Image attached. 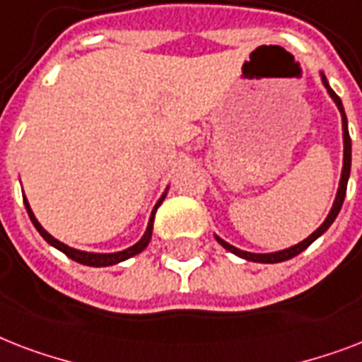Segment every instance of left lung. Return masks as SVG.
I'll return each instance as SVG.
<instances>
[{
  "instance_id": "obj_1",
  "label": "left lung",
  "mask_w": 362,
  "mask_h": 362,
  "mask_svg": "<svg viewBox=\"0 0 362 362\" xmlns=\"http://www.w3.org/2000/svg\"><path fill=\"white\" fill-rule=\"evenodd\" d=\"M321 83H323V86L327 88V92H329V96L332 98V102L336 103V107H338V111H340L341 132H344V134H341V136H344V164H341L340 185H338V190H336L334 204H332L329 215H327V219L323 221V225L319 226L317 230H313L306 240H302L300 243H296V245H293V247L281 249V251H274V253H249V251H242V249L234 247V245H230L228 242H225L223 238L215 236V240H217V242L226 249V251H230V253H234L236 257H240V259L251 260V262H262V264H274V262H283V260L293 259V257H296V255H300L304 249L310 247V245H312L319 236H323L325 232L329 230V226L334 223V219L338 217V213H340L344 198H346L347 179H349V172H351V137H349V130H347V117H346V111H344V105H341V100L336 96V92L330 88L329 81H327L323 71H321Z\"/></svg>"
}]
</instances>
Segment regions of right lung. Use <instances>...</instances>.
Listing matches in <instances>:
<instances>
[{
	"label": "right lung",
	"instance_id": "right-lung-1",
	"mask_svg": "<svg viewBox=\"0 0 362 362\" xmlns=\"http://www.w3.org/2000/svg\"><path fill=\"white\" fill-rule=\"evenodd\" d=\"M168 189H170V187H166V190L162 192V196L158 198V202L155 204V207H153V211H151V217H149V225H147V230H145V234L141 236V240H139L137 243H134L132 247L122 249V251H117V253H90V251H79V249H74V247H69V245H66V243H62L60 240H56L54 236H50L49 232L45 230L43 226H41V223L35 219V215H33L32 207H30V202H28L26 196L22 194V198H24V206H26V211H28V215H30V219H32L33 226H35L39 234L45 238V242L50 243L52 247H56L58 251H62L64 255H67L69 259H74L75 262H79V264L94 266V268H102V266H113V264H119V262H122V260L132 259V257L139 255L143 249L149 245L151 236H153V223H155V213H156V209L160 207L162 202H164V198H166Z\"/></svg>",
	"mask_w": 362,
	"mask_h": 362
}]
</instances>
